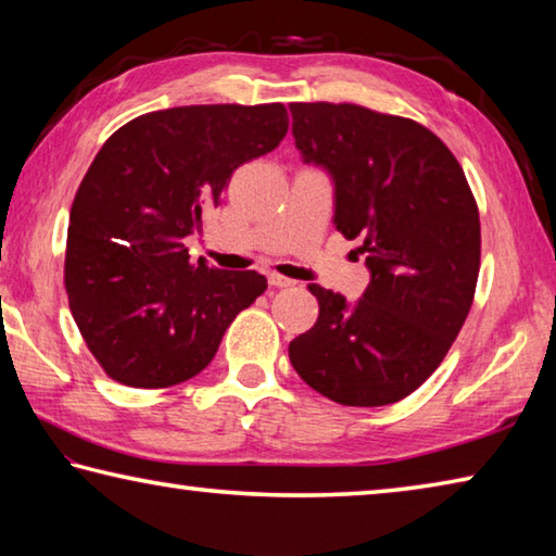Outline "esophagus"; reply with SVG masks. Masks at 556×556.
Returning <instances> with one entry per match:
<instances>
[{"instance_id": "esophagus-1", "label": "esophagus", "mask_w": 556, "mask_h": 556, "mask_svg": "<svg viewBox=\"0 0 556 556\" xmlns=\"http://www.w3.org/2000/svg\"><path fill=\"white\" fill-rule=\"evenodd\" d=\"M267 281H269V287H277V289H287V287H294V285H296L294 279L281 277V275H277V271H269Z\"/></svg>"}]
</instances>
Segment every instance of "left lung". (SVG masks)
Returning <instances> with one entry per match:
<instances>
[{
	"label": "left lung",
	"instance_id": "8db88e82",
	"mask_svg": "<svg viewBox=\"0 0 556 556\" xmlns=\"http://www.w3.org/2000/svg\"><path fill=\"white\" fill-rule=\"evenodd\" d=\"M304 164L333 181V225L361 238L370 271L348 301L308 285L314 328L289 343L308 388L345 407L400 402L444 361L464 326L481 267V220L464 168L419 122L361 105L294 102Z\"/></svg>",
	"mask_w": 556,
	"mask_h": 556
}]
</instances>
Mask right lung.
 <instances>
[{
	"label": "right lung",
	"instance_id": "obj_1",
	"mask_svg": "<svg viewBox=\"0 0 556 556\" xmlns=\"http://www.w3.org/2000/svg\"><path fill=\"white\" fill-rule=\"evenodd\" d=\"M287 110L188 105L119 127L75 193L65 250L71 314L90 353L129 388H172L213 361L267 279L191 265L184 240L220 203L232 172L271 152Z\"/></svg>",
	"mask_w": 556,
	"mask_h": 556
}]
</instances>
